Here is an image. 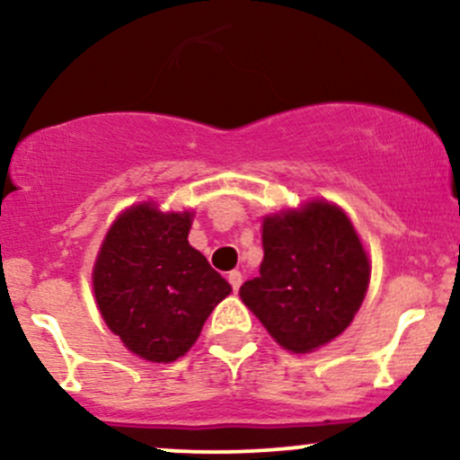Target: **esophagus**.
<instances>
[{
  "label": "esophagus",
  "mask_w": 460,
  "mask_h": 460,
  "mask_svg": "<svg viewBox=\"0 0 460 460\" xmlns=\"http://www.w3.org/2000/svg\"><path fill=\"white\" fill-rule=\"evenodd\" d=\"M229 285L231 288H234V292L237 294V289H240V285H242V272H237V270H234V272H229Z\"/></svg>",
  "instance_id": "34e87169"
}]
</instances>
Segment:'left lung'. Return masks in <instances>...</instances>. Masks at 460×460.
<instances>
[{
    "label": "left lung",
    "mask_w": 460,
    "mask_h": 460,
    "mask_svg": "<svg viewBox=\"0 0 460 460\" xmlns=\"http://www.w3.org/2000/svg\"><path fill=\"white\" fill-rule=\"evenodd\" d=\"M260 277L240 296L285 350L311 352L350 324L369 263L348 216L331 203L263 220Z\"/></svg>",
    "instance_id": "left-lung-1"
}]
</instances>
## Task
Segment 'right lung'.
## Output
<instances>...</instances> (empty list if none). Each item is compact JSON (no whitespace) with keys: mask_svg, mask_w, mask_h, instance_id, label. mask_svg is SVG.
Wrapping results in <instances>:
<instances>
[{"mask_svg":"<svg viewBox=\"0 0 460 460\" xmlns=\"http://www.w3.org/2000/svg\"><path fill=\"white\" fill-rule=\"evenodd\" d=\"M190 214L142 203L105 235L93 288L105 324L134 355L168 363L186 355L231 285L188 244Z\"/></svg>","mask_w":460,"mask_h":460,"instance_id":"obj_1","label":"right lung"}]
</instances>
